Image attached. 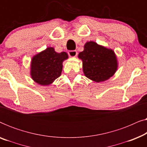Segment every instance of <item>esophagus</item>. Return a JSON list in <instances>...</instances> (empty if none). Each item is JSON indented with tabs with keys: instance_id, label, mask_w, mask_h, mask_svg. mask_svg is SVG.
Returning a JSON list of instances; mask_svg holds the SVG:
<instances>
[{
	"instance_id": "34e87169",
	"label": "esophagus",
	"mask_w": 147,
	"mask_h": 147,
	"mask_svg": "<svg viewBox=\"0 0 147 147\" xmlns=\"http://www.w3.org/2000/svg\"><path fill=\"white\" fill-rule=\"evenodd\" d=\"M68 54H69V55L70 57H76V55H78V52L77 51H76V50H73V51H68Z\"/></svg>"
}]
</instances>
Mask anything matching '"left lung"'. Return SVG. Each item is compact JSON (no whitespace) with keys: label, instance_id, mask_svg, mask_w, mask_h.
Masks as SVG:
<instances>
[{"label":"left lung","instance_id":"left-lung-1","mask_svg":"<svg viewBox=\"0 0 147 147\" xmlns=\"http://www.w3.org/2000/svg\"><path fill=\"white\" fill-rule=\"evenodd\" d=\"M78 57L82 60L84 75L92 81H106L115 74L118 68L117 58L113 50L87 42Z\"/></svg>","mask_w":147,"mask_h":147}]
</instances>
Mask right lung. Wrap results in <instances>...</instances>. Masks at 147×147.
Returning a JSON list of instances; mask_svg holds the SVG:
<instances>
[{
    "mask_svg": "<svg viewBox=\"0 0 147 147\" xmlns=\"http://www.w3.org/2000/svg\"><path fill=\"white\" fill-rule=\"evenodd\" d=\"M68 58L65 52L57 53L53 47H47L32 58L31 76L36 83L47 86L61 74L64 60Z\"/></svg>",
    "mask_w": 147,
    "mask_h": 147,
    "instance_id": "obj_1",
    "label": "right lung"
}]
</instances>
